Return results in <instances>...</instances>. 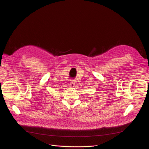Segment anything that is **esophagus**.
Wrapping results in <instances>:
<instances>
[{
    "instance_id": "obj_1",
    "label": "esophagus",
    "mask_w": 149,
    "mask_h": 149,
    "mask_svg": "<svg viewBox=\"0 0 149 149\" xmlns=\"http://www.w3.org/2000/svg\"><path fill=\"white\" fill-rule=\"evenodd\" d=\"M70 86L71 87H74V86H75V82H74V81L73 80H71V81L70 82Z\"/></svg>"
}]
</instances>
